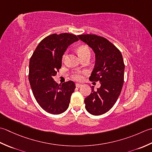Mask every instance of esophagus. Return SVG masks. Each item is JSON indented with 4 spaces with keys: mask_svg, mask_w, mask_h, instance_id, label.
Returning <instances> with one entry per match:
<instances>
[{
    "mask_svg": "<svg viewBox=\"0 0 152 152\" xmlns=\"http://www.w3.org/2000/svg\"><path fill=\"white\" fill-rule=\"evenodd\" d=\"M82 85H81V84H79V83H76V84H75V86H76V87H77V88L81 87V86H82Z\"/></svg>",
    "mask_w": 152,
    "mask_h": 152,
    "instance_id": "34e87169",
    "label": "esophagus"
}]
</instances>
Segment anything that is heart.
Returning a JSON list of instances; mask_svg holds the SVG:
<instances>
[{"label": "heart", "mask_w": 152, "mask_h": 152, "mask_svg": "<svg viewBox=\"0 0 152 152\" xmlns=\"http://www.w3.org/2000/svg\"><path fill=\"white\" fill-rule=\"evenodd\" d=\"M77 52H78L79 55L80 56V57H82L83 56H85L86 54H91V51H90V49L88 48V46H80V47L78 48L77 49ZM66 58V54H64L62 56V61H64L65 59ZM85 72H77L74 73L72 75V78L75 80H80L83 79V76H82V73H84Z\"/></svg>", "instance_id": "b5f03b06"}]
</instances>
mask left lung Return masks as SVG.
I'll return each mask as SVG.
<instances>
[{
    "instance_id": "8db88e82",
    "label": "left lung",
    "mask_w": 152,
    "mask_h": 152,
    "mask_svg": "<svg viewBox=\"0 0 152 152\" xmlns=\"http://www.w3.org/2000/svg\"><path fill=\"white\" fill-rule=\"evenodd\" d=\"M79 39L88 45L95 54V66L90 77L91 81H100V87L85 99V108L93 115L107 112L115 104L124 82V64L119 50L107 39L96 35H80Z\"/></svg>"
}]
</instances>
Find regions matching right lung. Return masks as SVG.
Masks as SVG:
<instances>
[{"instance_id": "obj_1", "label": "right lung", "mask_w": 152, "mask_h": 152, "mask_svg": "<svg viewBox=\"0 0 152 152\" xmlns=\"http://www.w3.org/2000/svg\"><path fill=\"white\" fill-rule=\"evenodd\" d=\"M78 41L72 34H52L40 42L30 59L29 80L33 94L39 106L49 113H62L69 107L75 84L69 80L59 85L53 77L61 68L68 46Z\"/></svg>"}]
</instances>
